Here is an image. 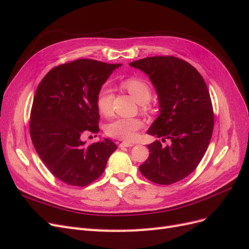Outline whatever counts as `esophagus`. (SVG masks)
Segmentation results:
<instances>
[{
	"label": "esophagus",
	"mask_w": 249,
	"mask_h": 249,
	"mask_svg": "<svg viewBox=\"0 0 249 249\" xmlns=\"http://www.w3.org/2000/svg\"><path fill=\"white\" fill-rule=\"evenodd\" d=\"M134 144H133V143H130V142H122V143H120V144H119V147H131V146H133Z\"/></svg>",
	"instance_id": "obj_1"
}]
</instances>
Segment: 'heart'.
<instances>
[{"mask_svg": "<svg viewBox=\"0 0 249 249\" xmlns=\"http://www.w3.org/2000/svg\"><path fill=\"white\" fill-rule=\"evenodd\" d=\"M122 86L129 92L135 100L140 103V109L144 114H149L154 110L153 105L149 103L152 96V88L149 84L141 78L129 77L120 82ZM96 107L104 116L112 114L113 96L108 87H102L96 94ZM144 123L140 118H117L113 120L106 127V133L110 137L124 141H133L137 137L138 131L141 130Z\"/></svg>", "mask_w": 249, "mask_h": 249, "instance_id": "1", "label": "heart"}]
</instances>
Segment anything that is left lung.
Wrapping results in <instances>:
<instances>
[{
  "label": "left lung",
  "instance_id": "8db88e82",
  "mask_svg": "<svg viewBox=\"0 0 249 249\" xmlns=\"http://www.w3.org/2000/svg\"><path fill=\"white\" fill-rule=\"evenodd\" d=\"M144 71L159 95L160 115L147 131L159 140L147 145L149 156L139 170L160 185L182 180L198 166L212 137L214 111L205 80L190 63L173 56L131 62Z\"/></svg>",
  "mask_w": 249,
  "mask_h": 249
}]
</instances>
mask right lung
I'll return each instance as SVG.
<instances>
[{
    "mask_svg": "<svg viewBox=\"0 0 249 249\" xmlns=\"http://www.w3.org/2000/svg\"><path fill=\"white\" fill-rule=\"evenodd\" d=\"M118 66L77 59L52 69L36 89L30 114L33 145L53 176L67 185L91 184L117 148L107 138L89 146L82 138L99 133L96 94Z\"/></svg>",
    "mask_w": 249,
    "mask_h": 249,
    "instance_id": "1",
    "label": "right lung"
}]
</instances>
